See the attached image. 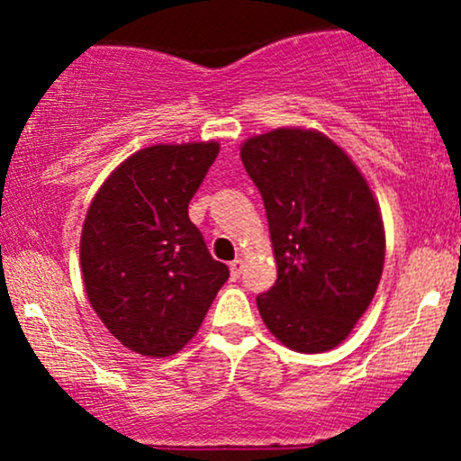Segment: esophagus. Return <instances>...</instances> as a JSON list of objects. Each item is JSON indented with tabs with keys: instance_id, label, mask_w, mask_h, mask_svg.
Instances as JSON below:
<instances>
[{
	"instance_id": "esophagus-1",
	"label": "esophagus",
	"mask_w": 461,
	"mask_h": 461,
	"mask_svg": "<svg viewBox=\"0 0 461 461\" xmlns=\"http://www.w3.org/2000/svg\"><path fill=\"white\" fill-rule=\"evenodd\" d=\"M242 268H245V262H242L240 258H238V260H234V262H230V275H231V279L240 277Z\"/></svg>"
}]
</instances>
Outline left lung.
<instances>
[{"instance_id":"left-lung-1","label":"left lung","mask_w":461,"mask_h":461,"mask_svg":"<svg viewBox=\"0 0 461 461\" xmlns=\"http://www.w3.org/2000/svg\"><path fill=\"white\" fill-rule=\"evenodd\" d=\"M240 158L262 194L277 262V282L256 299L264 325L293 351H330L377 293L385 260L379 203L356 162L322 131L251 136Z\"/></svg>"}]
</instances>
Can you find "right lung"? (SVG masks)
Masks as SVG:
<instances>
[{
	"label": "right lung",
	"mask_w": 461,
	"mask_h": 461,
	"mask_svg": "<svg viewBox=\"0 0 461 461\" xmlns=\"http://www.w3.org/2000/svg\"><path fill=\"white\" fill-rule=\"evenodd\" d=\"M219 142L151 145L131 153L97 190L84 219L79 264L95 314L147 357L182 351L230 268L188 219V203Z\"/></svg>",
	"instance_id": "right-lung-1"
}]
</instances>
